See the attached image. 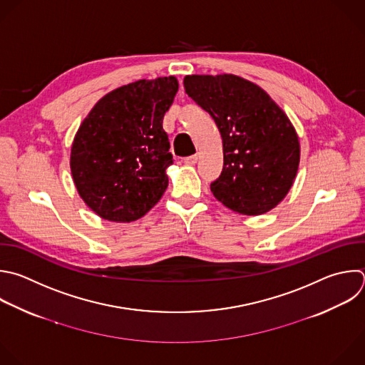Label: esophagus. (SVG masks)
I'll return each mask as SVG.
<instances>
[{"mask_svg":"<svg viewBox=\"0 0 365 365\" xmlns=\"http://www.w3.org/2000/svg\"><path fill=\"white\" fill-rule=\"evenodd\" d=\"M196 162H197V155H192V156L185 158V163L186 165H195Z\"/></svg>","mask_w":365,"mask_h":365,"instance_id":"1","label":"esophagus"}]
</instances>
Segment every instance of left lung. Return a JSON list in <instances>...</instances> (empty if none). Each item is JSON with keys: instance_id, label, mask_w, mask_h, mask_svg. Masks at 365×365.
<instances>
[{"instance_id": "left-lung-1", "label": "left lung", "mask_w": 365, "mask_h": 365, "mask_svg": "<svg viewBox=\"0 0 365 365\" xmlns=\"http://www.w3.org/2000/svg\"><path fill=\"white\" fill-rule=\"evenodd\" d=\"M187 96L210 114L223 143L213 196L242 215H262L289 192L299 142L282 108L259 86L233 76H186Z\"/></svg>"}]
</instances>
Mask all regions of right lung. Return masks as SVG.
Returning <instances> with one entry per match:
<instances>
[{
  "label": "right lung",
  "mask_w": 365,
  "mask_h": 365,
  "mask_svg": "<svg viewBox=\"0 0 365 365\" xmlns=\"http://www.w3.org/2000/svg\"><path fill=\"white\" fill-rule=\"evenodd\" d=\"M176 77L121 86L91 108L74 138L70 168L86 205L111 222H132L163 196L173 163L163 130Z\"/></svg>",
  "instance_id": "add662e5"
}]
</instances>
